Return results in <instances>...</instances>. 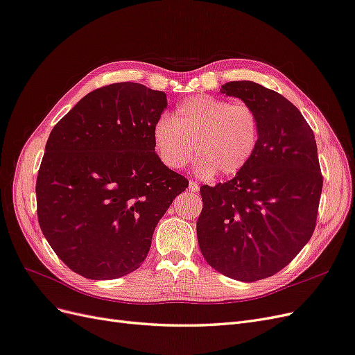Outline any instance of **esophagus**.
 Returning <instances> with one entry per match:
<instances>
[{"label": "esophagus", "instance_id": "34e87169", "mask_svg": "<svg viewBox=\"0 0 355 355\" xmlns=\"http://www.w3.org/2000/svg\"><path fill=\"white\" fill-rule=\"evenodd\" d=\"M188 188H189V191H191V192H197V191L200 189L198 184H197V182H194V180H189V185H188Z\"/></svg>", "mask_w": 355, "mask_h": 355}]
</instances>
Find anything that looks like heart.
Returning <instances> with one entry per match:
<instances>
[{"label":"heart","mask_w":355,"mask_h":355,"mask_svg":"<svg viewBox=\"0 0 355 355\" xmlns=\"http://www.w3.org/2000/svg\"><path fill=\"white\" fill-rule=\"evenodd\" d=\"M151 139L155 154L168 168L185 167L196 151L198 175L232 176L253 158L261 139V120L249 103L198 94L180 102L171 120L159 118Z\"/></svg>","instance_id":"b5f03b06"}]
</instances>
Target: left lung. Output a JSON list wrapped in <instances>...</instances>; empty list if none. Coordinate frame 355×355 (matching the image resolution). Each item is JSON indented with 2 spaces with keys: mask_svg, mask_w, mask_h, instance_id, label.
Returning a JSON list of instances; mask_svg holds the SVG:
<instances>
[{
  "mask_svg": "<svg viewBox=\"0 0 355 355\" xmlns=\"http://www.w3.org/2000/svg\"><path fill=\"white\" fill-rule=\"evenodd\" d=\"M220 93L253 106L261 139L234 179L200 188L197 237L211 268L250 283L282 271L309 241L323 176L314 132L284 96L253 81L227 83Z\"/></svg>",
  "mask_w": 355,
  "mask_h": 355,
  "instance_id": "left-lung-1",
  "label": "left lung"
}]
</instances>
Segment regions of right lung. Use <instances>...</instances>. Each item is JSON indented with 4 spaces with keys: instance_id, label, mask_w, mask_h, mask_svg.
Instances as JSON below:
<instances>
[{
    "instance_id": "obj_1",
    "label": "right lung",
    "mask_w": 355,
    "mask_h": 355,
    "mask_svg": "<svg viewBox=\"0 0 355 355\" xmlns=\"http://www.w3.org/2000/svg\"><path fill=\"white\" fill-rule=\"evenodd\" d=\"M164 92L96 89L53 127L37 178L40 228L69 270L90 280L133 272L188 180L161 163L153 127Z\"/></svg>"
}]
</instances>
